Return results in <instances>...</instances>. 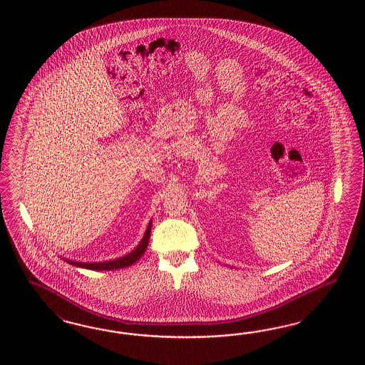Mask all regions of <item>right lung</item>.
Masks as SVG:
<instances>
[{
    "label": "right lung",
    "instance_id": "right-lung-1",
    "mask_svg": "<svg viewBox=\"0 0 365 365\" xmlns=\"http://www.w3.org/2000/svg\"><path fill=\"white\" fill-rule=\"evenodd\" d=\"M151 223L148 225L145 234H144L143 240L142 242L138 245V247L131 252L130 255L122 257V258H118V259H113V261H106V262H75V261H66L69 262L71 265L78 266V267H86V269H91V270H116V269H123V267H127V266L133 265L135 264L142 255H144L145 249H147V245L150 241V232H151Z\"/></svg>",
    "mask_w": 365,
    "mask_h": 365
}]
</instances>
